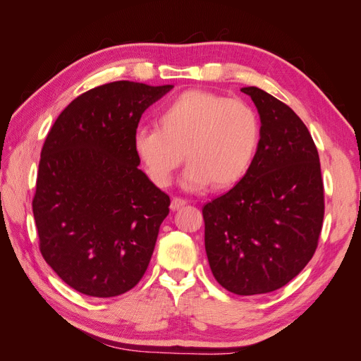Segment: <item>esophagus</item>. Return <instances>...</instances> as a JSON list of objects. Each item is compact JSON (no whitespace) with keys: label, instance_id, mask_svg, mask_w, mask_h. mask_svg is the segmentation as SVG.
<instances>
[{"label":"esophagus","instance_id":"esophagus-1","mask_svg":"<svg viewBox=\"0 0 361 361\" xmlns=\"http://www.w3.org/2000/svg\"><path fill=\"white\" fill-rule=\"evenodd\" d=\"M187 203H188L187 200L179 199V197H173V199H171V204H170V207H171V211H178V209H180V207H182V206H185Z\"/></svg>","mask_w":361,"mask_h":361}]
</instances>
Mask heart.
<instances>
[{
	"mask_svg": "<svg viewBox=\"0 0 361 361\" xmlns=\"http://www.w3.org/2000/svg\"><path fill=\"white\" fill-rule=\"evenodd\" d=\"M159 128L140 126L134 150L158 187H169L185 159L182 187L216 190L241 180L255 159L259 120L248 104L206 90H188L162 108Z\"/></svg>",
	"mask_w": 361,
	"mask_h": 361,
	"instance_id": "1",
	"label": "heart"
}]
</instances>
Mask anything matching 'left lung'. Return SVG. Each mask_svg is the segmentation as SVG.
Masks as SVG:
<instances>
[{
  "label": "left lung",
  "mask_w": 361,
  "mask_h": 361,
  "mask_svg": "<svg viewBox=\"0 0 361 361\" xmlns=\"http://www.w3.org/2000/svg\"><path fill=\"white\" fill-rule=\"evenodd\" d=\"M260 117L253 162L235 187L203 206L204 248L215 280L236 295L277 290L313 257L324 220L318 149L286 104L243 87Z\"/></svg>",
  "instance_id": "left-lung-1"
}]
</instances>
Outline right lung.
<instances>
[{"label": "right lung", "instance_id": "obj_1", "mask_svg": "<svg viewBox=\"0 0 361 361\" xmlns=\"http://www.w3.org/2000/svg\"><path fill=\"white\" fill-rule=\"evenodd\" d=\"M173 85L104 84L73 99L42 147L32 214L40 253L84 295L117 297L145 276L170 197L138 169L134 133Z\"/></svg>", "mask_w": 361, "mask_h": 361}]
</instances>
